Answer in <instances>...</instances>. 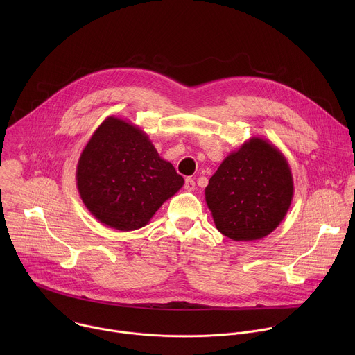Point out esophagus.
<instances>
[{
	"mask_svg": "<svg viewBox=\"0 0 355 355\" xmlns=\"http://www.w3.org/2000/svg\"><path fill=\"white\" fill-rule=\"evenodd\" d=\"M184 188L187 189V191H193L195 189V181L192 180V178H185V185H184Z\"/></svg>",
	"mask_w": 355,
	"mask_h": 355,
	"instance_id": "esophagus-1",
	"label": "esophagus"
}]
</instances>
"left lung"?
I'll list each match as a JSON object with an SVG mask.
<instances>
[{"mask_svg": "<svg viewBox=\"0 0 355 355\" xmlns=\"http://www.w3.org/2000/svg\"><path fill=\"white\" fill-rule=\"evenodd\" d=\"M293 178L281 150L251 137L222 162L205 188L216 229L234 241L260 240L284 220Z\"/></svg>", "mask_w": 355, "mask_h": 355, "instance_id": "1", "label": "left lung"}]
</instances>
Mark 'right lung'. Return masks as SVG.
<instances>
[{"label": "right lung", "instance_id": "add662e5", "mask_svg": "<svg viewBox=\"0 0 355 355\" xmlns=\"http://www.w3.org/2000/svg\"><path fill=\"white\" fill-rule=\"evenodd\" d=\"M83 204L103 225L130 232L146 226L184 178L162 159L147 133L108 116L94 132L77 164Z\"/></svg>", "mask_w": 355, "mask_h": 355}]
</instances>
